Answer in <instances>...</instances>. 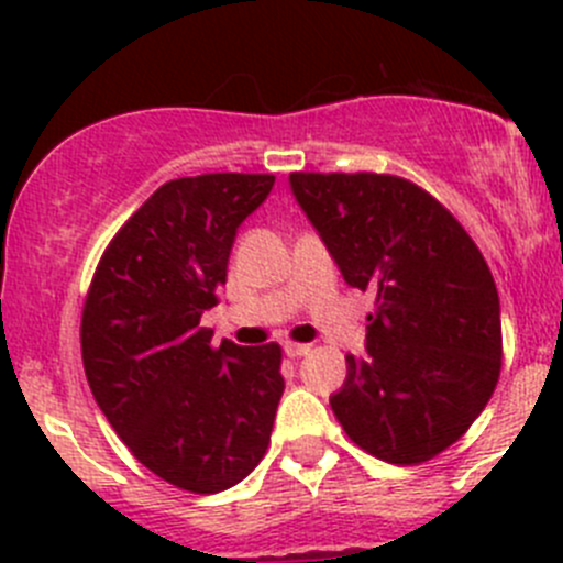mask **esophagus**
I'll return each instance as SVG.
<instances>
[{"mask_svg":"<svg viewBox=\"0 0 563 563\" xmlns=\"http://www.w3.org/2000/svg\"><path fill=\"white\" fill-rule=\"evenodd\" d=\"M283 351H286V356H291V360H299V356L310 354V345L308 343H286L283 345Z\"/></svg>","mask_w":563,"mask_h":563,"instance_id":"34e87169","label":"esophagus"}]
</instances>
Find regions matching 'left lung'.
Listing matches in <instances>:
<instances>
[{"label": "left lung", "instance_id": "left-lung-1", "mask_svg": "<svg viewBox=\"0 0 563 563\" xmlns=\"http://www.w3.org/2000/svg\"><path fill=\"white\" fill-rule=\"evenodd\" d=\"M291 192L351 288L376 294L365 356L329 397L349 439L397 465L455 444L496 389L501 302L463 225L389 174H291Z\"/></svg>", "mask_w": 563, "mask_h": 563}]
</instances>
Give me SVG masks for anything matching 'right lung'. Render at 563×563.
Segmentation results:
<instances>
[{
  "label": "right lung",
  "mask_w": 563,
  "mask_h": 563,
  "mask_svg": "<svg viewBox=\"0 0 563 563\" xmlns=\"http://www.w3.org/2000/svg\"><path fill=\"white\" fill-rule=\"evenodd\" d=\"M272 185V174H201L157 187L106 247L84 305V371L100 411L181 490H225L269 446L286 389L280 345L214 349L201 316Z\"/></svg>",
  "instance_id": "1"
}]
</instances>
